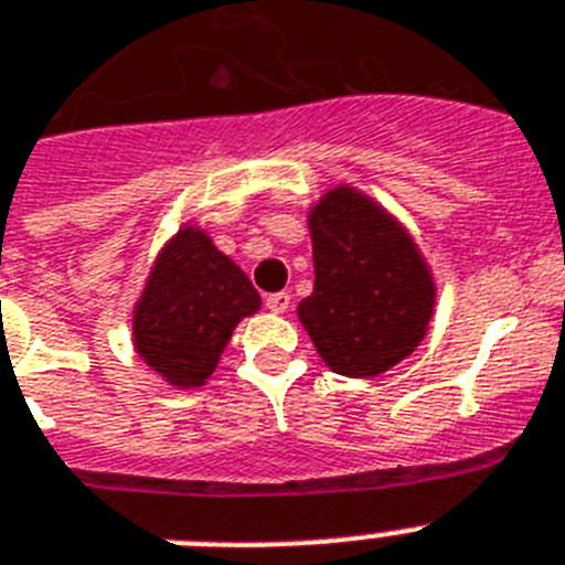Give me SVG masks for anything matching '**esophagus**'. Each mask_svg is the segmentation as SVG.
<instances>
[{
  "label": "esophagus",
  "instance_id": "1",
  "mask_svg": "<svg viewBox=\"0 0 565 565\" xmlns=\"http://www.w3.org/2000/svg\"><path fill=\"white\" fill-rule=\"evenodd\" d=\"M266 308L271 313H286L288 308H291V294H288V291L268 294V297H266Z\"/></svg>",
  "mask_w": 565,
  "mask_h": 565
}]
</instances>
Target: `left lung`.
I'll list each match as a JSON object with an SVG mask.
<instances>
[{
	"mask_svg": "<svg viewBox=\"0 0 565 565\" xmlns=\"http://www.w3.org/2000/svg\"><path fill=\"white\" fill-rule=\"evenodd\" d=\"M313 291L297 306L331 371L371 379L411 356L436 308V282L407 228L353 186L308 212Z\"/></svg>",
	"mask_w": 565,
	"mask_h": 565,
	"instance_id": "obj_1",
	"label": "left lung"
}]
</instances>
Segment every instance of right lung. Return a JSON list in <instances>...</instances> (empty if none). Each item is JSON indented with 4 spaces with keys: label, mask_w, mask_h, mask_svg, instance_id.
I'll use <instances>...</instances> for the list:
<instances>
[{
    "label": "right lung",
    "mask_w": 565,
    "mask_h": 565,
    "mask_svg": "<svg viewBox=\"0 0 565 565\" xmlns=\"http://www.w3.org/2000/svg\"><path fill=\"white\" fill-rule=\"evenodd\" d=\"M259 294L203 228L183 226L154 259L132 313L135 351L174 387H201Z\"/></svg>",
    "instance_id": "right-lung-1"
}]
</instances>
